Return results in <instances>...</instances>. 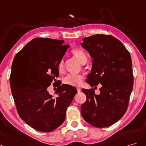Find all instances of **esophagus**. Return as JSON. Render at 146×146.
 <instances>
[{
	"label": "esophagus",
	"mask_w": 146,
	"mask_h": 146,
	"mask_svg": "<svg viewBox=\"0 0 146 146\" xmlns=\"http://www.w3.org/2000/svg\"><path fill=\"white\" fill-rule=\"evenodd\" d=\"M77 90H78V92H81V88H80V87H77Z\"/></svg>",
	"instance_id": "34e87169"
}]
</instances>
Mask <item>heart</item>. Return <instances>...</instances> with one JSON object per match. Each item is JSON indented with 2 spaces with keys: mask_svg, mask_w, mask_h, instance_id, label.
<instances>
[{
  "mask_svg": "<svg viewBox=\"0 0 146 146\" xmlns=\"http://www.w3.org/2000/svg\"><path fill=\"white\" fill-rule=\"evenodd\" d=\"M72 54L76 58L80 64H84L87 62V58L84 51L81 49L75 48L72 51ZM64 70V61L62 60L58 65V71L60 73H62ZM83 79V77L80 74L73 75L68 74L63 79V82L71 86H79L81 85Z\"/></svg>",
  "mask_w": 146,
  "mask_h": 146,
  "instance_id": "1",
  "label": "heart"
}]
</instances>
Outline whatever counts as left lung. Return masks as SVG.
I'll return each mask as SVG.
<instances>
[{
    "mask_svg": "<svg viewBox=\"0 0 146 146\" xmlns=\"http://www.w3.org/2000/svg\"><path fill=\"white\" fill-rule=\"evenodd\" d=\"M82 40L81 46L93 59L86 81L94 88L98 84L101 87L99 95L93 89H82L87 100L81 106L82 116L96 127H106L119 121L127 109L133 85L131 56L112 36L96 35Z\"/></svg>",
    "mask_w": 146,
    "mask_h": 146,
    "instance_id": "obj_1",
    "label": "left lung"
}]
</instances>
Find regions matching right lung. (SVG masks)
<instances>
[{
  "mask_svg": "<svg viewBox=\"0 0 146 146\" xmlns=\"http://www.w3.org/2000/svg\"><path fill=\"white\" fill-rule=\"evenodd\" d=\"M64 42L50 38L32 39L17 53L12 65L10 82L18 113L39 131L50 132L64 123L67 107L77 93L75 87L60 82L56 85V96L48 91L53 80L59 76L58 65L70 46Z\"/></svg>",
  "mask_w": 146,
  "mask_h": 146,
  "instance_id": "add662e5",
  "label": "right lung"
}]
</instances>
